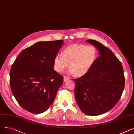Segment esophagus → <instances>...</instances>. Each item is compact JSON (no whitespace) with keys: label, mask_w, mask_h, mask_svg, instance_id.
<instances>
[{"label":"esophagus","mask_w":134,"mask_h":134,"mask_svg":"<svg viewBox=\"0 0 134 134\" xmlns=\"http://www.w3.org/2000/svg\"><path fill=\"white\" fill-rule=\"evenodd\" d=\"M69 79V78H68V77L67 76H63V81H66L67 80H68Z\"/></svg>","instance_id":"1"}]
</instances>
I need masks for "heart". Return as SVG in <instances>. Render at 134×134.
Here are the masks:
<instances>
[{"mask_svg": "<svg viewBox=\"0 0 134 134\" xmlns=\"http://www.w3.org/2000/svg\"><path fill=\"white\" fill-rule=\"evenodd\" d=\"M98 53L93 46L73 44L63 49L61 55H56L53 62L54 69L61 73L68 67L71 75L80 77L86 75L92 68Z\"/></svg>", "mask_w": 134, "mask_h": 134, "instance_id": "1", "label": "heart"}]
</instances>
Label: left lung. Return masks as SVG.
Returning <instances> with one entry per match:
<instances>
[{"instance_id": "1", "label": "left lung", "mask_w": 134, "mask_h": 134, "mask_svg": "<svg viewBox=\"0 0 134 134\" xmlns=\"http://www.w3.org/2000/svg\"><path fill=\"white\" fill-rule=\"evenodd\" d=\"M99 51L93 66L85 75L74 79V95L81 111L98 116L113 108L124 87L123 68L112 51L96 40H86Z\"/></svg>"}]
</instances>
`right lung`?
Wrapping results in <instances>:
<instances>
[{
	"mask_svg": "<svg viewBox=\"0 0 134 134\" xmlns=\"http://www.w3.org/2000/svg\"><path fill=\"white\" fill-rule=\"evenodd\" d=\"M63 40L38 42L21 52L12 65V93L23 109L35 114L47 111L53 103L63 78L53 69Z\"/></svg>",
	"mask_w": 134,
	"mask_h": 134,
	"instance_id": "1",
	"label": "right lung"
}]
</instances>
